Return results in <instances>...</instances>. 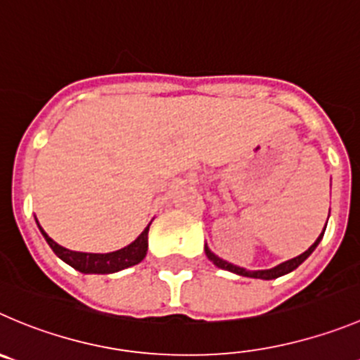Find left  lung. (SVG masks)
<instances>
[{
  "instance_id": "obj_1",
  "label": "left lung",
  "mask_w": 360,
  "mask_h": 360,
  "mask_svg": "<svg viewBox=\"0 0 360 360\" xmlns=\"http://www.w3.org/2000/svg\"><path fill=\"white\" fill-rule=\"evenodd\" d=\"M325 227H327V224H325ZM323 233H325V231H323ZM323 233H321L320 236H318V240L314 241V243H312L311 247H309L307 250L304 252V254H300V256H297V257H293V259L286 261V263H281V264H278V266L271 268V270H256V271L245 270V268L234 266V264L227 263V261H224V259H220V257H218V256H214L213 252H211L210 248H207V245H206V248H204V250H206V256H207V259H210V261H213V264H217V266H218V268H221V270H229V271H233V274L243 275V277H252V278H264V281H271V278H277V277H281V275H286V274H290V271H293L295 268H298V266H300V264L304 263V261L307 259L309 256H311V254H312V250H314V248L318 247V243H320V241H321V238H323Z\"/></svg>"
}]
</instances>
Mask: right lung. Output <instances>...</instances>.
Instances as JSON below:
<instances>
[{
  "label": "right lung",
  "mask_w": 360,
  "mask_h": 360,
  "mask_svg": "<svg viewBox=\"0 0 360 360\" xmlns=\"http://www.w3.org/2000/svg\"><path fill=\"white\" fill-rule=\"evenodd\" d=\"M149 226L143 229V233L133 243L120 248V250L110 252V254H86V252H74L69 250V248H63L56 241H53L48 234L44 233L42 227H39L40 233L44 234V238H46V241H48L49 247L53 248L56 256L62 261H65L67 264H70L72 268H76L78 271H82V274H113V271H119L124 270V268L133 266V264H139L146 257Z\"/></svg>",
  "instance_id": "obj_1"
}]
</instances>
